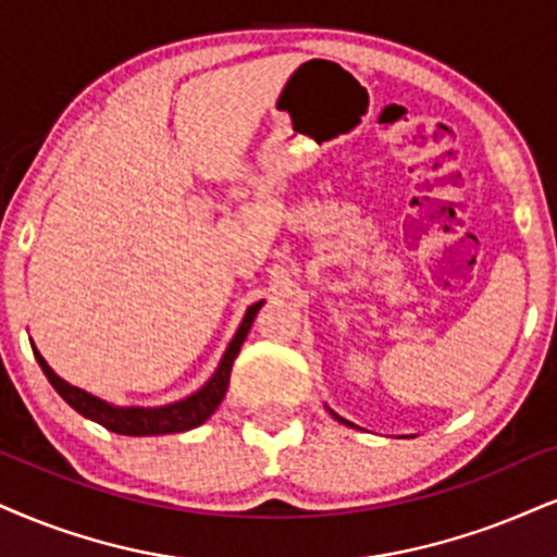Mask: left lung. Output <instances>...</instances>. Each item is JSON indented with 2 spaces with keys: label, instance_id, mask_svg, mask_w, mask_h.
<instances>
[{
  "label": "left lung",
  "instance_id": "8db88e82",
  "mask_svg": "<svg viewBox=\"0 0 557 557\" xmlns=\"http://www.w3.org/2000/svg\"><path fill=\"white\" fill-rule=\"evenodd\" d=\"M331 416H333V418H338V421H341V423H348V421H343V418H341V416H335V413H333V410H331ZM348 425H351V423H348Z\"/></svg>",
  "mask_w": 557,
  "mask_h": 557
}]
</instances>
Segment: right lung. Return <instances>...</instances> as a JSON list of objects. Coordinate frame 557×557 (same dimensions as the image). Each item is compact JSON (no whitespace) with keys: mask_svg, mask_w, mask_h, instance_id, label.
Masks as SVG:
<instances>
[{"mask_svg":"<svg viewBox=\"0 0 557 557\" xmlns=\"http://www.w3.org/2000/svg\"><path fill=\"white\" fill-rule=\"evenodd\" d=\"M260 307H263V301H258V305H252L250 310H247L243 325H239L237 335L232 338L230 348H226L222 363H219L216 374L211 376V380L206 382L196 395L185 397L181 403L164 405V408H113V405L102 403L100 397L87 395L85 389L74 387V384H69L61 380V376L53 374V369L48 367L44 356L38 351H36V359L40 363V369H44V374L48 376V382L53 384V389H57V393L64 397L74 410H77V413L89 418V421L106 425L108 431H115V434H123V436L181 434V431L201 425L206 418L219 408V403H222V397L226 393V384H230L232 363H235L239 346H243L247 333H250V325L252 320H256Z\"/></svg>","mask_w":557,"mask_h":557,"instance_id":"obj_1","label":"right lung"}]
</instances>
